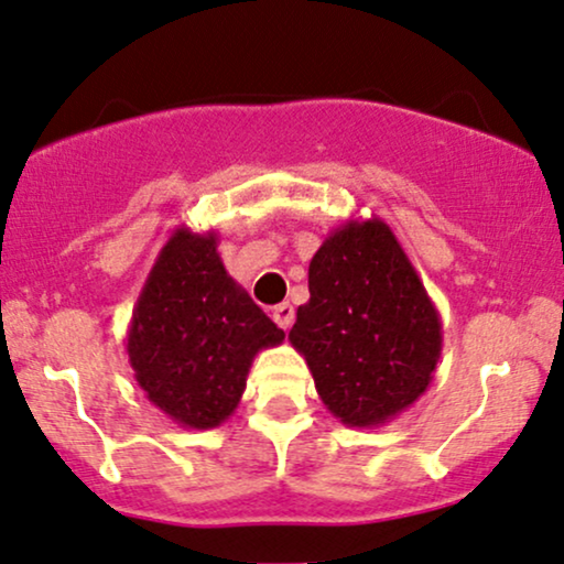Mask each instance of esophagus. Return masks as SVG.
Here are the masks:
<instances>
[{"instance_id":"esophagus-1","label":"esophagus","mask_w":564,"mask_h":564,"mask_svg":"<svg viewBox=\"0 0 564 564\" xmlns=\"http://www.w3.org/2000/svg\"><path fill=\"white\" fill-rule=\"evenodd\" d=\"M273 321L278 323V328L289 330L291 325H294V307H291L289 302L275 304V307H273Z\"/></svg>"}]
</instances>
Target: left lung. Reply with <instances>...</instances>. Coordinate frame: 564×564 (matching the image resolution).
<instances>
[{"label": "left lung", "mask_w": 564, "mask_h": 564, "mask_svg": "<svg viewBox=\"0 0 564 564\" xmlns=\"http://www.w3.org/2000/svg\"><path fill=\"white\" fill-rule=\"evenodd\" d=\"M334 417L378 429L415 404L441 357L436 304L381 217L330 230L289 334Z\"/></svg>", "instance_id": "left-lung-1"}]
</instances>
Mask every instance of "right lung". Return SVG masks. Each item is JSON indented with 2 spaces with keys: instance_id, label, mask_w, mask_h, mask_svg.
<instances>
[{
  "instance_id": "obj_1",
  "label": "right lung",
  "mask_w": 564,
  "mask_h": 564,
  "mask_svg": "<svg viewBox=\"0 0 564 564\" xmlns=\"http://www.w3.org/2000/svg\"><path fill=\"white\" fill-rule=\"evenodd\" d=\"M286 338L217 254V234L173 230L135 300L126 349L135 383L181 429L234 415L257 351Z\"/></svg>"
}]
</instances>
